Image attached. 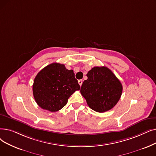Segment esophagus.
I'll list each match as a JSON object with an SVG mask.
<instances>
[{
  "mask_svg": "<svg viewBox=\"0 0 156 156\" xmlns=\"http://www.w3.org/2000/svg\"><path fill=\"white\" fill-rule=\"evenodd\" d=\"M82 83H83V80H78V83H79V85H80V86H82Z\"/></svg>",
  "mask_w": 156,
  "mask_h": 156,
  "instance_id": "esophagus-1",
  "label": "esophagus"
}]
</instances>
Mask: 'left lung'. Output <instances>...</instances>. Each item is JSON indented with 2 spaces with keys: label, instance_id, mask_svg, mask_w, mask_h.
<instances>
[{
  "label": "left lung",
  "instance_id": "8db88e82",
  "mask_svg": "<svg viewBox=\"0 0 156 156\" xmlns=\"http://www.w3.org/2000/svg\"><path fill=\"white\" fill-rule=\"evenodd\" d=\"M80 92L88 106L95 112L103 113L117 105L122 92L119 80L108 67H94L87 74Z\"/></svg>",
  "mask_w": 156,
  "mask_h": 156
}]
</instances>
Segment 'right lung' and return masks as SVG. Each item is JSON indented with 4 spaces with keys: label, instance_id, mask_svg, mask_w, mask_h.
<instances>
[{
    "label": "right lung",
    "instance_id": "obj_1",
    "mask_svg": "<svg viewBox=\"0 0 156 156\" xmlns=\"http://www.w3.org/2000/svg\"><path fill=\"white\" fill-rule=\"evenodd\" d=\"M80 86L73 70L64 64L52 63L41 70L32 86L33 95L39 107L55 112L67 104V100Z\"/></svg>",
    "mask_w": 156,
    "mask_h": 156
}]
</instances>
